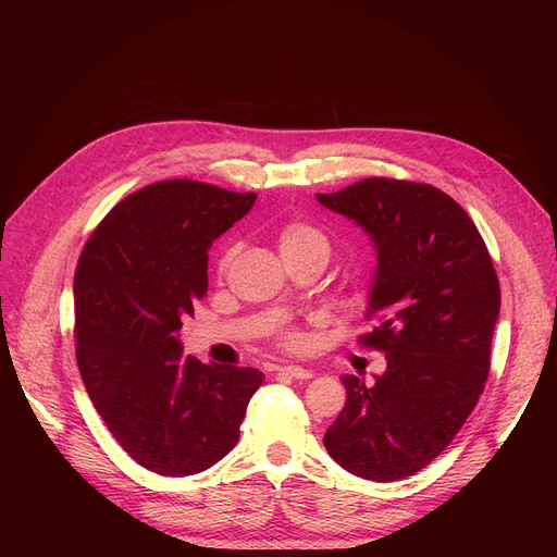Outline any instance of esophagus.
Returning <instances> with one entry per match:
<instances>
[{
	"instance_id": "34e87169",
	"label": "esophagus",
	"mask_w": 557,
	"mask_h": 557,
	"mask_svg": "<svg viewBox=\"0 0 557 557\" xmlns=\"http://www.w3.org/2000/svg\"><path fill=\"white\" fill-rule=\"evenodd\" d=\"M278 372L285 374V376H290V379H299V381H307V379L313 376L311 369H305V367H299V364H283Z\"/></svg>"
}]
</instances>
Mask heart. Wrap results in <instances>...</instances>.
Returning a JSON list of instances; mask_svg holds the SVG:
<instances>
[{"instance_id":"1","label":"heart","mask_w":557,"mask_h":557,"mask_svg":"<svg viewBox=\"0 0 557 557\" xmlns=\"http://www.w3.org/2000/svg\"><path fill=\"white\" fill-rule=\"evenodd\" d=\"M278 246H281V252L301 250V248H311V246L327 248V239L318 227H313L305 221H290L288 225H283V230L278 234ZM232 258H234V248H227L221 256V262H218V274H225V269L230 267ZM278 342L285 348H299L301 342H305V336H301L297 330L288 327V330H281Z\"/></svg>"}]
</instances>
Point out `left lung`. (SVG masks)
<instances>
[{"label": "left lung", "instance_id": "8db88e82", "mask_svg": "<svg viewBox=\"0 0 557 557\" xmlns=\"http://www.w3.org/2000/svg\"><path fill=\"white\" fill-rule=\"evenodd\" d=\"M320 205L356 221L379 267L360 344L385 352L372 385L342 376L346 404L325 448L367 481L413 476L460 432L491 372L499 281L467 211L428 183L364 178Z\"/></svg>", "mask_w": 557, "mask_h": 557}]
</instances>
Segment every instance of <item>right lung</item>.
I'll return each instance as SVG.
<instances>
[{
  "label": "right lung",
  "instance_id": "obj_1",
  "mask_svg": "<svg viewBox=\"0 0 557 557\" xmlns=\"http://www.w3.org/2000/svg\"><path fill=\"white\" fill-rule=\"evenodd\" d=\"M172 178L127 195L83 248L74 274L81 379L132 460L162 476H190L234 448L252 393V367L183 356V318L205 299L209 248L256 205Z\"/></svg>",
  "mask_w": 557,
  "mask_h": 557
}]
</instances>
